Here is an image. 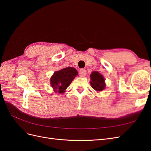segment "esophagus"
I'll list each match as a JSON object with an SVG mask.
<instances>
[{
  "instance_id": "esophagus-1",
  "label": "esophagus",
  "mask_w": 151,
  "mask_h": 151,
  "mask_svg": "<svg viewBox=\"0 0 151 151\" xmlns=\"http://www.w3.org/2000/svg\"><path fill=\"white\" fill-rule=\"evenodd\" d=\"M79 76L81 77H84L86 75V70L84 68H81V69L79 70Z\"/></svg>"
}]
</instances>
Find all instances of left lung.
<instances>
[{
    "label": "left lung",
    "mask_w": 151,
    "mask_h": 151,
    "mask_svg": "<svg viewBox=\"0 0 151 151\" xmlns=\"http://www.w3.org/2000/svg\"><path fill=\"white\" fill-rule=\"evenodd\" d=\"M91 81L90 83L91 84V87L97 91H101L105 88L104 79L103 76L100 74L98 72L94 71L93 72L92 74L90 76Z\"/></svg>",
    "instance_id": "1"
}]
</instances>
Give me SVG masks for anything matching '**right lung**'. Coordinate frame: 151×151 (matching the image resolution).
<instances>
[{
    "mask_svg": "<svg viewBox=\"0 0 151 151\" xmlns=\"http://www.w3.org/2000/svg\"><path fill=\"white\" fill-rule=\"evenodd\" d=\"M78 73L76 68L73 67H67L55 72L52 77L50 82L51 85L56 92L62 93L69 86L72 80L74 79Z\"/></svg>",
    "mask_w": 151,
    "mask_h": 151,
    "instance_id": "obj_1",
    "label": "right lung"
}]
</instances>
